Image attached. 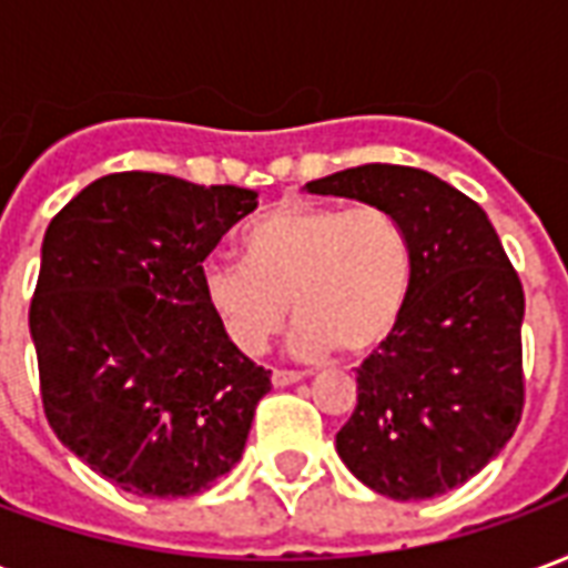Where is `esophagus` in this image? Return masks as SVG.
<instances>
[{"label": "esophagus", "instance_id": "1", "mask_svg": "<svg viewBox=\"0 0 568 568\" xmlns=\"http://www.w3.org/2000/svg\"><path fill=\"white\" fill-rule=\"evenodd\" d=\"M271 381L273 386H292V383L304 381V374L301 371H273Z\"/></svg>", "mask_w": 568, "mask_h": 568}]
</instances>
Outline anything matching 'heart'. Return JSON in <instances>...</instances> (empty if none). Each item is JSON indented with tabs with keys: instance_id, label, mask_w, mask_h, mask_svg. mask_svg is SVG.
Listing matches in <instances>:
<instances>
[{
	"instance_id": "1",
	"label": "heart",
	"mask_w": 568,
	"mask_h": 568,
	"mask_svg": "<svg viewBox=\"0 0 568 568\" xmlns=\"http://www.w3.org/2000/svg\"><path fill=\"white\" fill-rule=\"evenodd\" d=\"M243 258L203 264V297L227 341L248 356L297 316L292 349L365 356L402 322L414 283V243L381 206L283 203L243 231Z\"/></svg>"
}]
</instances>
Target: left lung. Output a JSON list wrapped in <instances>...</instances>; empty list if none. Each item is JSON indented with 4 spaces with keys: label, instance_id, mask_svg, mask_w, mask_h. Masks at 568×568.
<instances>
[{
    "label": "left lung",
    "instance_id": "obj_1",
    "mask_svg": "<svg viewBox=\"0 0 568 568\" xmlns=\"http://www.w3.org/2000/svg\"><path fill=\"white\" fill-rule=\"evenodd\" d=\"M393 212L414 283L393 337L358 368L337 456L381 496L417 501L475 477L524 414V285L475 200L438 175L365 163L304 185Z\"/></svg>",
    "mask_w": 568,
    "mask_h": 568
}]
</instances>
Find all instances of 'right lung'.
<instances>
[{
	"label": "right lung",
	"mask_w": 568,
	"mask_h": 568,
	"mask_svg": "<svg viewBox=\"0 0 568 568\" xmlns=\"http://www.w3.org/2000/svg\"><path fill=\"white\" fill-rule=\"evenodd\" d=\"M255 197L130 170L81 187L44 231L30 304L44 417L128 493L197 496L246 450L271 371L206 307L203 258Z\"/></svg>",
	"instance_id": "1"
}]
</instances>
